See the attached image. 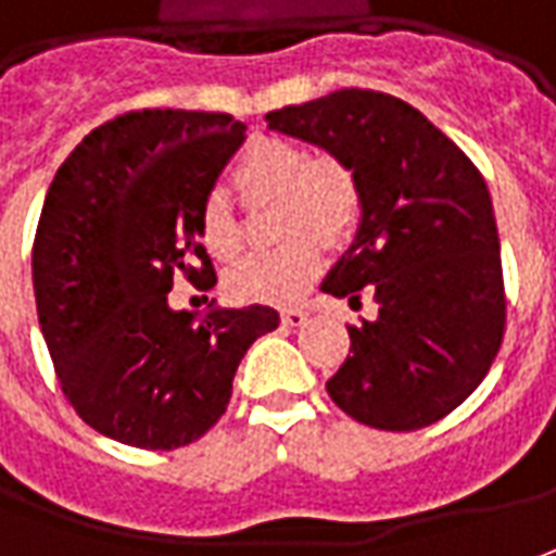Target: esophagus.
Masks as SVG:
<instances>
[{"label": "esophagus", "mask_w": 556, "mask_h": 556, "mask_svg": "<svg viewBox=\"0 0 556 556\" xmlns=\"http://www.w3.org/2000/svg\"><path fill=\"white\" fill-rule=\"evenodd\" d=\"M307 323V313L304 309H282V326L301 328Z\"/></svg>", "instance_id": "esophagus-1"}]
</instances>
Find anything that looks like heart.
Wrapping results in <instances>:
<instances>
[{"mask_svg":"<svg viewBox=\"0 0 556 556\" xmlns=\"http://www.w3.org/2000/svg\"><path fill=\"white\" fill-rule=\"evenodd\" d=\"M233 179L247 203L277 200V233L286 243L237 264L225 277L230 298L243 304H294L323 267V243L341 247L356 230L362 213L356 176L334 157H309L289 139L258 136L240 154ZM194 233L218 262H230L243 247L240 222L222 191L200 200Z\"/></svg>","mask_w":556,"mask_h":556,"instance_id":"heart-1","label":"heart"}]
</instances>
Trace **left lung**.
Wrapping results in <instances>:
<instances>
[{
  "label": "left lung",
  "instance_id": "obj_1",
  "mask_svg": "<svg viewBox=\"0 0 556 556\" xmlns=\"http://www.w3.org/2000/svg\"><path fill=\"white\" fill-rule=\"evenodd\" d=\"M267 130L294 136L353 169L362 213L323 292L358 301L377 319L350 326V356L326 383L353 420L414 432L478 389L505 328L500 233L481 173L432 121L380 90L267 112Z\"/></svg>",
  "mask_w": 556,
  "mask_h": 556
}]
</instances>
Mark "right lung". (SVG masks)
Here are the masks:
<instances>
[{
	"label": "right lung",
	"mask_w": 556,
	"mask_h": 556,
	"mask_svg": "<svg viewBox=\"0 0 556 556\" xmlns=\"http://www.w3.org/2000/svg\"><path fill=\"white\" fill-rule=\"evenodd\" d=\"M243 139L222 112L142 109L90 130L56 169L33 247L36 309L60 387L100 435L142 451L198 441L249 346L279 326L264 304L169 307L176 274L215 286L194 215Z\"/></svg>",
	"instance_id": "add662e5"
}]
</instances>
